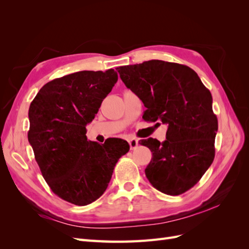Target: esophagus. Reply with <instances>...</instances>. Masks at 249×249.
Returning a JSON list of instances; mask_svg holds the SVG:
<instances>
[{
  "instance_id": "esophagus-1",
  "label": "esophagus",
  "mask_w": 249,
  "mask_h": 249,
  "mask_svg": "<svg viewBox=\"0 0 249 249\" xmlns=\"http://www.w3.org/2000/svg\"><path fill=\"white\" fill-rule=\"evenodd\" d=\"M129 144H130L131 149H135L138 146V140L137 139H131V140H129Z\"/></svg>"
}]
</instances>
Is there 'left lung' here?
<instances>
[{
  "mask_svg": "<svg viewBox=\"0 0 249 249\" xmlns=\"http://www.w3.org/2000/svg\"><path fill=\"white\" fill-rule=\"evenodd\" d=\"M117 70L124 85L144 104L143 119L168 126L165 141H139L153 153L145 168L149 183L168 195L188 191L215 157L218 120L210 90L196 72L178 63L149 60Z\"/></svg>",
  "mask_w": 249,
  "mask_h": 249,
  "instance_id": "left-lung-1",
  "label": "left lung"
}]
</instances>
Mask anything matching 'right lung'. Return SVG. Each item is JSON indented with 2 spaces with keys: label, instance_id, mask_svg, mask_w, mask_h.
<instances>
[{
  "label": "right lung",
  "instance_id": "right-lung-1",
  "mask_svg": "<svg viewBox=\"0 0 249 249\" xmlns=\"http://www.w3.org/2000/svg\"><path fill=\"white\" fill-rule=\"evenodd\" d=\"M117 80L114 70L73 72L47 83L30 105L28 140L42 177L57 196L76 206L102 196L130 149L123 139L100 144L86 137V125Z\"/></svg>",
  "mask_w": 249,
  "mask_h": 249
}]
</instances>
